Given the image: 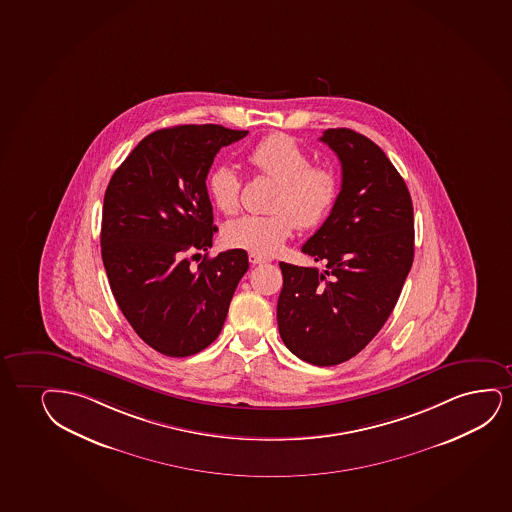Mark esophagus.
Here are the masks:
<instances>
[{
    "label": "esophagus",
    "mask_w": 512,
    "mask_h": 512,
    "mask_svg": "<svg viewBox=\"0 0 512 512\" xmlns=\"http://www.w3.org/2000/svg\"><path fill=\"white\" fill-rule=\"evenodd\" d=\"M270 258H265V256H259V254L251 253L249 254V263L251 265H263V263H268Z\"/></svg>",
    "instance_id": "34e87169"
}]
</instances>
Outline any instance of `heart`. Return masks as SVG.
Returning <instances> with one entry per match:
<instances>
[{"label":"heart","mask_w":512,"mask_h":512,"mask_svg":"<svg viewBox=\"0 0 512 512\" xmlns=\"http://www.w3.org/2000/svg\"><path fill=\"white\" fill-rule=\"evenodd\" d=\"M247 162L258 173L277 180L272 211L244 214L223 228L225 244L259 256H272L292 230L317 228L327 220L339 197V176L327 164H311L310 154L292 136L272 133L247 150ZM240 176L220 164L207 176V194L223 214L239 209Z\"/></svg>","instance_id":"heart-1"}]
</instances>
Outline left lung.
<instances>
[{"label":"left lung","mask_w":512,"mask_h":512,"mask_svg":"<svg viewBox=\"0 0 512 512\" xmlns=\"http://www.w3.org/2000/svg\"><path fill=\"white\" fill-rule=\"evenodd\" d=\"M343 183L303 253L324 272L280 263L277 322L285 346L318 367L358 355L386 324L414 261V207L402 176L367 136L330 128Z\"/></svg>","instance_id":"8db88e82"}]
</instances>
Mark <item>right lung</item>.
Segmentation results:
<instances>
[{
    "label": "right lung",
    "mask_w": 512,
    "mask_h": 512,
    "mask_svg": "<svg viewBox=\"0 0 512 512\" xmlns=\"http://www.w3.org/2000/svg\"><path fill=\"white\" fill-rule=\"evenodd\" d=\"M246 135L220 124L154 131L105 190L100 244L110 289L136 334L162 355L183 358L213 343L249 268L244 249L192 265L218 230L209 168L221 147Z\"/></svg>",
    "instance_id": "obj_1"
}]
</instances>
